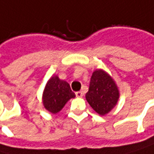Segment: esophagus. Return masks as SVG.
Wrapping results in <instances>:
<instances>
[{
  "mask_svg": "<svg viewBox=\"0 0 154 154\" xmlns=\"http://www.w3.org/2000/svg\"><path fill=\"white\" fill-rule=\"evenodd\" d=\"M76 96H77V98H82V97L84 96V93H83V91H77V92H76Z\"/></svg>",
  "mask_w": 154,
  "mask_h": 154,
  "instance_id": "1",
  "label": "esophagus"
}]
</instances>
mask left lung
Listing matches in <instances>:
<instances>
[{"label":"left lung","mask_w":154,"mask_h":154,"mask_svg":"<svg viewBox=\"0 0 154 154\" xmlns=\"http://www.w3.org/2000/svg\"><path fill=\"white\" fill-rule=\"evenodd\" d=\"M119 98L120 91L113 77L101 69L94 70L85 94L92 109L100 116H106L116 106Z\"/></svg>","instance_id":"obj_1"}]
</instances>
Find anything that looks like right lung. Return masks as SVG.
Returning a JSON list of instances; mask_svg holds the SVG:
<instances>
[{
	"label": "right lung",
	"mask_w": 154,
	"mask_h": 154,
	"mask_svg": "<svg viewBox=\"0 0 154 154\" xmlns=\"http://www.w3.org/2000/svg\"><path fill=\"white\" fill-rule=\"evenodd\" d=\"M75 97L69 83L60 79L57 75H54L46 84L42 93V103L48 112L54 115L59 113L65 104Z\"/></svg>",
	"instance_id": "right-lung-1"
}]
</instances>
